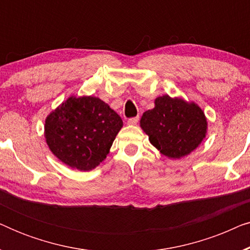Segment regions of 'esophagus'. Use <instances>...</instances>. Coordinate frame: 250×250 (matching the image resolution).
I'll return each mask as SVG.
<instances>
[{"label":"esophagus","instance_id":"1","mask_svg":"<svg viewBox=\"0 0 250 250\" xmlns=\"http://www.w3.org/2000/svg\"><path fill=\"white\" fill-rule=\"evenodd\" d=\"M138 122H139V117H132V118H129L128 121H127V124H129V125H136V124H138Z\"/></svg>","mask_w":250,"mask_h":250}]
</instances>
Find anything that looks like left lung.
Returning a JSON list of instances; mask_svg holds the SVG:
<instances>
[{
    "label": "left lung",
    "mask_w": 250,
    "mask_h": 250,
    "mask_svg": "<svg viewBox=\"0 0 250 250\" xmlns=\"http://www.w3.org/2000/svg\"><path fill=\"white\" fill-rule=\"evenodd\" d=\"M140 123L151 145L169 158L193 151L207 128L206 117L198 105L168 95L157 98L155 108L146 111Z\"/></svg>",
    "instance_id": "8db88e82"
}]
</instances>
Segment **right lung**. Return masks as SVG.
Listing matches in <instances>:
<instances>
[{"label":"right lung","mask_w":250,"mask_h":250,"mask_svg":"<svg viewBox=\"0 0 250 250\" xmlns=\"http://www.w3.org/2000/svg\"><path fill=\"white\" fill-rule=\"evenodd\" d=\"M122 126L119 115L100 99L71 97L47 116L45 139L66 165L91 170L108 155Z\"/></svg>","instance_id":"1"}]
</instances>
